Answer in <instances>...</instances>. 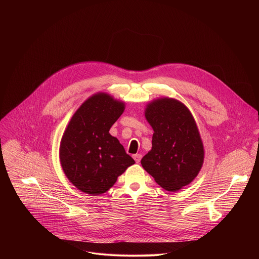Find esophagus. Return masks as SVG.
I'll return each mask as SVG.
<instances>
[{
    "mask_svg": "<svg viewBox=\"0 0 259 259\" xmlns=\"http://www.w3.org/2000/svg\"><path fill=\"white\" fill-rule=\"evenodd\" d=\"M133 158H134V160H135L136 163H139L140 160H141V158H142V156H141L140 154H136V155L133 156Z\"/></svg>",
    "mask_w": 259,
    "mask_h": 259,
    "instance_id": "1",
    "label": "esophagus"
}]
</instances>
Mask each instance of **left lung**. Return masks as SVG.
<instances>
[{
  "label": "left lung",
  "mask_w": 259,
  "mask_h": 259,
  "mask_svg": "<svg viewBox=\"0 0 259 259\" xmlns=\"http://www.w3.org/2000/svg\"><path fill=\"white\" fill-rule=\"evenodd\" d=\"M144 116L154 134L152 150L141 159V165L161 188L177 192L197 177L204 163L196 121L181 101L169 97L147 103Z\"/></svg>",
  "instance_id": "left-lung-1"
}]
</instances>
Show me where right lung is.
Listing matches in <instances>:
<instances>
[{"instance_id": "obj_1", "label": "right lung", "mask_w": 259, "mask_h": 259, "mask_svg": "<svg viewBox=\"0 0 259 259\" xmlns=\"http://www.w3.org/2000/svg\"><path fill=\"white\" fill-rule=\"evenodd\" d=\"M124 109L125 102L98 92L71 117L60 141L59 160L65 176L79 191L101 195L135 163L108 132Z\"/></svg>"}]
</instances>
